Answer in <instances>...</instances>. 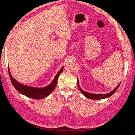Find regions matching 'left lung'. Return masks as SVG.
I'll return each instance as SVG.
<instances>
[{
    "mask_svg": "<svg viewBox=\"0 0 135 135\" xmlns=\"http://www.w3.org/2000/svg\"><path fill=\"white\" fill-rule=\"evenodd\" d=\"M77 83H78V88L79 89V90L83 94V95L85 96L88 99H91V100H100V99H105V98H108L110 96H111L113 93H114L117 89L118 88V87H119V85L120 84V83L119 84V85H118V86L114 89L113 91H112L111 92H110L108 94H93V93H88L85 92L83 90L81 89L79 86V81L78 80L77 81Z\"/></svg>",
    "mask_w": 135,
    "mask_h": 135,
    "instance_id": "obj_1",
    "label": "left lung"
}]
</instances>
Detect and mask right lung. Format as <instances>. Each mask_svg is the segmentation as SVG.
<instances>
[{
  "instance_id": "obj_1",
  "label": "right lung",
  "mask_w": 135,
  "mask_h": 135,
  "mask_svg": "<svg viewBox=\"0 0 135 135\" xmlns=\"http://www.w3.org/2000/svg\"><path fill=\"white\" fill-rule=\"evenodd\" d=\"M63 69L64 67H62L60 69V71L55 76L54 79L53 80V81L50 84H49L47 86L43 88H35L22 85L21 83H18L17 81H16L13 78L12 76L9 69L8 73L9 74V77L12 84H13L14 87L18 92L27 97L32 98V99H42L43 98L48 96L54 90L57 84V81L58 78L61 72L63 70Z\"/></svg>"
}]
</instances>
